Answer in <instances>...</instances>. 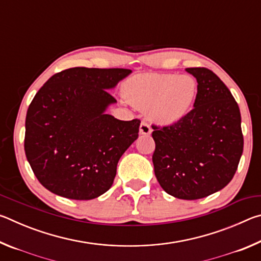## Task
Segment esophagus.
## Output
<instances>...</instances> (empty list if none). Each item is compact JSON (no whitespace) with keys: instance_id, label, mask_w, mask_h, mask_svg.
I'll return each instance as SVG.
<instances>
[{"instance_id":"esophagus-1","label":"esophagus","mask_w":261,"mask_h":261,"mask_svg":"<svg viewBox=\"0 0 261 261\" xmlns=\"http://www.w3.org/2000/svg\"><path fill=\"white\" fill-rule=\"evenodd\" d=\"M139 132H140V135L148 136V135H151V132H152V127L149 126V124H148L147 122L143 121V122L140 123V126H139Z\"/></svg>"}]
</instances>
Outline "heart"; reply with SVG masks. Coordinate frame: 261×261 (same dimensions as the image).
<instances>
[{"label": "heart", "instance_id": "obj_1", "mask_svg": "<svg viewBox=\"0 0 261 261\" xmlns=\"http://www.w3.org/2000/svg\"><path fill=\"white\" fill-rule=\"evenodd\" d=\"M127 102L161 124L183 118L197 95V84L191 77L170 73H143L131 77L123 85Z\"/></svg>", "mask_w": 261, "mask_h": 261}]
</instances>
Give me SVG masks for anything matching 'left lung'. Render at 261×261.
Returning <instances> with one entry per match:
<instances>
[{
  "label": "left lung",
  "instance_id": "8db88e82",
  "mask_svg": "<svg viewBox=\"0 0 261 261\" xmlns=\"http://www.w3.org/2000/svg\"><path fill=\"white\" fill-rule=\"evenodd\" d=\"M187 71L198 83L194 108L173 124L152 125V160L158 182L167 193L196 200L232 179L244 139L240 108L224 83L207 68Z\"/></svg>",
  "mask_w": 261,
  "mask_h": 261
}]
</instances>
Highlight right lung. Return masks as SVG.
I'll return each mask as SVG.
<instances>
[{"mask_svg": "<svg viewBox=\"0 0 261 261\" xmlns=\"http://www.w3.org/2000/svg\"><path fill=\"white\" fill-rule=\"evenodd\" d=\"M129 69L70 68L55 73L30 103L24 148L35 177L50 192L90 200L108 191L120 158L138 138L140 121L105 114L107 90Z\"/></svg>", "mask_w": 261, "mask_h": 261, "instance_id": "right-lung-1", "label": "right lung"}]
</instances>
